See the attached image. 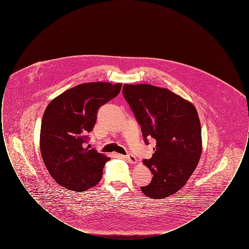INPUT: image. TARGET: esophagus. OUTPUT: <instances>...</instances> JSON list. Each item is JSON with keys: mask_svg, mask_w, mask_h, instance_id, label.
<instances>
[{"mask_svg": "<svg viewBox=\"0 0 249 249\" xmlns=\"http://www.w3.org/2000/svg\"><path fill=\"white\" fill-rule=\"evenodd\" d=\"M125 159H126L130 163H131V164H134V163L137 162V159H136L135 156H133V155H126V156H125Z\"/></svg>", "mask_w": 249, "mask_h": 249, "instance_id": "obj_1", "label": "esophagus"}]
</instances>
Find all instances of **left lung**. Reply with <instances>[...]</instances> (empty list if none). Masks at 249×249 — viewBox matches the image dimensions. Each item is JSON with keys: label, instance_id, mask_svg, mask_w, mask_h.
I'll use <instances>...</instances> for the list:
<instances>
[{"label": "left lung", "instance_id": "1", "mask_svg": "<svg viewBox=\"0 0 249 249\" xmlns=\"http://www.w3.org/2000/svg\"><path fill=\"white\" fill-rule=\"evenodd\" d=\"M122 93L141 126L144 142H156L152 158L142 160L153 178L141 190L153 199L171 196L184 187L201 157L197 110L169 89L148 84H125Z\"/></svg>", "mask_w": 249, "mask_h": 249}]
</instances>
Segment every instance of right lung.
<instances>
[{"label": "right lung", "instance_id": "obj_1", "mask_svg": "<svg viewBox=\"0 0 249 249\" xmlns=\"http://www.w3.org/2000/svg\"><path fill=\"white\" fill-rule=\"evenodd\" d=\"M122 84H80L52 100L44 113L40 149L54 180L81 192L96 186L110 158L86 146L99 108L119 94Z\"/></svg>", "mask_w": 249, "mask_h": 249}]
</instances>
